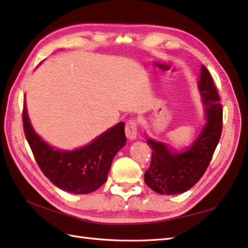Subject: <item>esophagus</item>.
<instances>
[{
    "label": "esophagus",
    "instance_id": "esophagus-1",
    "mask_svg": "<svg viewBox=\"0 0 248 248\" xmlns=\"http://www.w3.org/2000/svg\"><path fill=\"white\" fill-rule=\"evenodd\" d=\"M138 134V123L134 119H129L125 124V136L131 140L136 139Z\"/></svg>",
    "mask_w": 248,
    "mask_h": 248
}]
</instances>
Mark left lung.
Wrapping results in <instances>:
<instances>
[{
  "mask_svg": "<svg viewBox=\"0 0 248 248\" xmlns=\"http://www.w3.org/2000/svg\"><path fill=\"white\" fill-rule=\"evenodd\" d=\"M207 124L194 143L182 152H171L161 141L148 139L151 163L145 172V183L162 195L186 192L196 184L210 164L223 129V108L217 89L203 65L198 83Z\"/></svg>",
  "mask_w": 248,
  "mask_h": 248,
  "instance_id": "obj_1",
  "label": "left lung"
}]
</instances>
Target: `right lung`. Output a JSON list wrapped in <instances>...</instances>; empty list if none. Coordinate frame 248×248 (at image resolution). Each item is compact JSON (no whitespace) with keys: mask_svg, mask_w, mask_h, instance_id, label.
<instances>
[{"mask_svg":"<svg viewBox=\"0 0 248 248\" xmlns=\"http://www.w3.org/2000/svg\"><path fill=\"white\" fill-rule=\"evenodd\" d=\"M22 119L26 140L41 171L54 186L72 194L92 193L105 183L114 156L127 141L124 124L119 123L80 149H54L31 127L25 102Z\"/></svg>","mask_w":248,"mask_h":248,"instance_id":"1","label":"right lung"}]
</instances>
